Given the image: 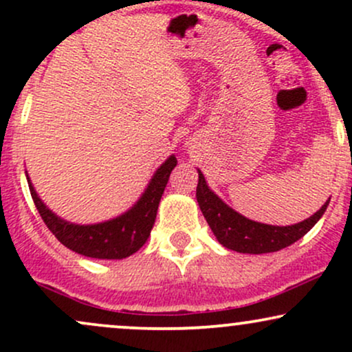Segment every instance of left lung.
<instances>
[{"mask_svg":"<svg viewBox=\"0 0 352 352\" xmlns=\"http://www.w3.org/2000/svg\"><path fill=\"white\" fill-rule=\"evenodd\" d=\"M197 201H199L205 220L221 245L233 252L252 254L273 253L293 245L318 223V220L329 205L328 200L313 217L301 223L292 225V227H273V225L258 223V221L248 220L236 213L235 210H232L227 204L218 199L208 188L201 172H199Z\"/></svg>","mask_w":352,"mask_h":352,"instance_id":"left-lung-1","label":"left lung"}]
</instances>
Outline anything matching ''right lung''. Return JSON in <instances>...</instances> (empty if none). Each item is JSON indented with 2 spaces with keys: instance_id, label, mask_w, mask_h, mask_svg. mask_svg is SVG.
Returning <instances> with one entry per match:
<instances>
[{
  "instance_id": "obj_1",
  "label": "right lung",
  "mask_w": 352,
  "mask_h": 352,
  "mask_svg": "<svg viewBox=\"0 0 352 352\" xmlns=\"http://www.w3.org/2000/svg\"><path fill=\"white\" fill-rule=\"evenodd\" d=\"M175 165V155H170L165 160V164L160 165L145 193L134 207L114 220L98 225H74L60 220L43 204L38 193L34 192L30 179H28V184H30L31 197H33L39 215L60 243L72 252L89 258L120 260V258L131 256L147 241L153 223H155L159 201L162 199L168 177Z\"/></svg>"
}]
</instances>
